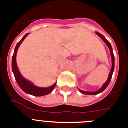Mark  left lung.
Segmentation results:
<instances>
[{"label":"left lung","instance_id":"8db88e82","mask_svg":"<svg viewBox=\"0 0 128 128\" xmlns=\"http://www.w3.org/2000/svg\"><path fill=\"white\" fill-rule=\"evenodd\" d=\"M96 33L98 36H99L102 39V40L104 42L105 44L108 46V48H109L110 52L111 58H112V68H111L110 71V73L109 74H108V79H107V80L106 81V83L102 85V86L98 90H97V91L96 92H86V91H83V90H82L79 89L78 88V90H80V92L82 94H85V95H97V94L102 92H103L104 90L107 88V86L108 85V84H109L111 80V78H112V74H113V72H114V63H115L114 62V54H113L112 48V46H111L110 44V43L108 42V40L105 38L104 36H103L102 34L99 33L98 32H96Z\"/></svg>","mask_w":128,"mask_h":128}]
</instances>
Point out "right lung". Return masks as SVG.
<instances>
[{"label":"right lung","mask_w":128,"mask_h":128,"mask_svg":"<svg viewBox=\"0 0 128 128\" xmlns=\"http://www.w3.org/2000/svg\"><path fill=\"white\" fill-rule=\"evenodd\" d=\"M30 33H27L25 34L22 38L21 40L17 44L16 46L14 49V54L12 58V70L13 74L15 77V80L17 82L19 86L23 90L26 94H30V95H33V96H44V95H47L53 91L55 86L56 85V82L52 86L49 87H46V88H42V87H38L34 85L32 82L27 80L20 73L19 69L18 68L17 63H16V54H17L18 50L19 48V46L21 45L24 38Z\"/></svg>","instance_id":"right-lung-1"}]
</instances>
